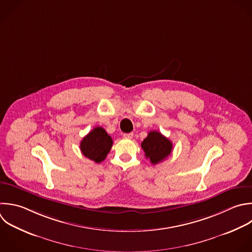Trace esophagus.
<instances>
[{"label": "esophagus", "instance_id": "esophagus-1", "mask_svg": "<svg viewBox=\"0 0 252 252\" xmlns=\"http://www.w3.org/2000/svg\"><path fill=\"white\" fill-rule=\"evenodd\" d=\"M133 136H134L133 133H125V134H123V137H124L125 139H132Z\"/></svg>", "mask_w": 252, "mask_h": 252}]
</instances>
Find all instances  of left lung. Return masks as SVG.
I'll use <instances>...</instances> for the list:
<instances>
[{
    "label": "left lung",
    "instance_id": "left-lung-1",
    "mask_svg": "<svg viewBox=\"0 0 252 252\" xmlns=\"http://www.w3.org/2000/svg\"><path fill=\"white\" fill-rule=\"evenodd\" d=\"M147 158L153 164L165 159L172 151V143L158 131H151L148 137L141 144Z\"/></svg>",
    "mask_w": 252,
    "mask_h": 252
}]
</instances>
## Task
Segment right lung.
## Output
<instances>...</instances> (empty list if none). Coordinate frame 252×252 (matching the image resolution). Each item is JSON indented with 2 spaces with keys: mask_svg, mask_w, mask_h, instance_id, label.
Listing matches in <instances>:
<instances>
[{
  "mask_svg": "<svg viewBox=\"0 0 252 252\" xmlns=\"http://www.w3.org/2000/svg\"><path fill=\"white\" fill-rule=\"evenodd\" d=\"M112 144L113 141L106 131L102 127H95L83 138L80 148L86 158L99 163L105 159Z\"/></svg>",
  "mask_w": 252,
  "mask_h": 252,
  "instance_id": "add662e5",
  "label": "right lung"
}]
</instances>
